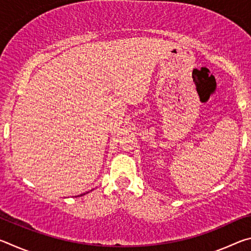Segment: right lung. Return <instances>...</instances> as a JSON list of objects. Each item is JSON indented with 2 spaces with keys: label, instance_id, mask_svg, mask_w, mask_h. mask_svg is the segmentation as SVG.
I'll return each instance as SVG.
<instances>
[{
  "label": "right lung",
  "instance_id": "obj_1",
  "mask_svg": "<svg viewBox=\"0 0 251 251\" xmlns=\"http://www.w3.org/2000/svg\"><path fill=\"white\" fill-rule=\"evenodd\" d=\"M87 193H88V192H87ZM87 193H86V194H87ZM83 195H85V194H83Z\"/></svg>",
  "mask_w": 251,
  "mask_h": 251
}]
</instances>
